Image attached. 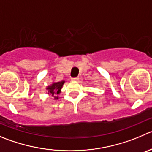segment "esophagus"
<instances>
[{
  "label": "esophagus",
  "mask_w": 152,
  "mask_h": 152,
  "mask_svg": "<svg viewBox=\"0 0 152 152\" xmlns=\"http://www.w3.org/2000/svg\"><path fill=\"white\" fill-rule=\"evenodd\" d=\"M79 80V77H72V80H73V81H77V80Z\"/></svg>",
  "instance_id": "1"
}]
</instances>
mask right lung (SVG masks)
<instances>
[{
	"label": "right lung",
	"mask_w": 152,
	"mask_h": 152,
	"mask_svg": "<svg viewBox=\"0 0 152 152\" xmlns=\"http://www.w3.org/2000/svg\"><path fill=\"white\" fill-rule=\"evenodd\" d=\"M65 81H61V82H57V83H53V84L50 85V86H48L47 89L48 91V94H51L52 96L54 97L55 99H58V97L55 96L54 95H59L61 90V88L63 86V85L64 84Z\"/></svg>",
	"instance_id": "right-lung-1"
}]
</instances>
